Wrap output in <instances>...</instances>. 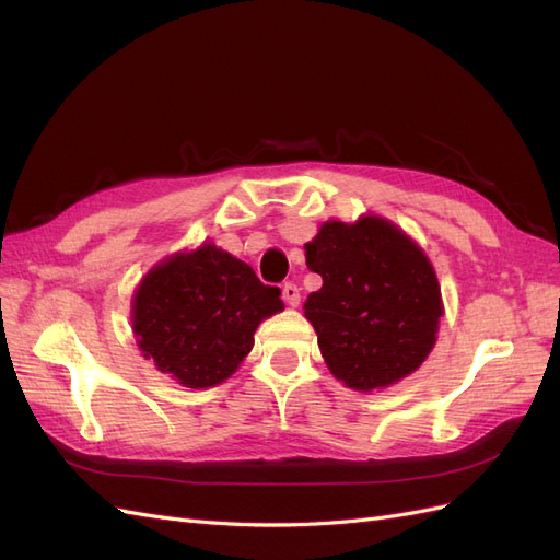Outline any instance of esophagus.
Listing matches in <instances>:
<instances>
[{
    "instance_id": "esophagus-1",
    "label": "esophagus",
    "mask_w": 560,
    "mask_h": 560,
    "mask_svg": "<svg viewBox=\"0 0 560 560\" xmlns=\"http://www.w3.org/2000/svg\"><path fill=\"white\" fill-rule=\"evenodd\" d=\"M282 299H284L287 306H299V301H301L299 287L294 282H284L282 284Z\"/></svg>"
}]
</instances>
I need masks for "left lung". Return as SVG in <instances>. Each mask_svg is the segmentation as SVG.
<instances>
[{"label": "left lung", "mask_w": 560, "mask_h": 560, "mask_svg": "<svg viewBox=\"0 0 560 560\" xmlns=\"http://www.w3.org/2000/svg\"><path fill=\"white\" fill-rule=\"evenodd\" d=\"M306 266L322 287L303 311L331 374L364 393L413 374L436 341L442 290L409 235L381 217L327 222Z\"/></svg>", "instance_id": "left-lung-1"}]
</instances>
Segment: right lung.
<instances>
[{"label": "right lung", "mask_w": 560, "mask_h": 560, "mask_svg": "<svg viewBox=\"0 0 560 560\" xmlns=\"http://www.w3.org/2000/svg\"><path fill=\"white\" fill-rule=\"evenodd\" d=\"M278 287L214 245L175 254L142 280L132 331L147 360L186 387L229 378L254 346L259 322L282 311Z\"/></svg>", "instance_id": "add662e5"}]
</instances>
